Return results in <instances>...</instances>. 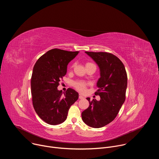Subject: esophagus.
I'll use <instances>...</instances> for the list:
<instances>
[{"label":"esophagus","instance_id":"1","mask_svg":"<svg viewBox=\"0 0 159 159\" xmlns=\"http://www.w3.org/2000/svg\"><path fill=\"white\" fill-rule=\"evenodd\" d=\"M79 99H84V98L83 97V96H82V95L79 94Z\"/></svg>","mask_w":159,"mask_h":159}]
</instances>
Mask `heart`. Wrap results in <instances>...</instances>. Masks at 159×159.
Instances as JSON below:
<instances>
[{"label":"heart","mask_w":159,"mask_h":159,"mask_svg":"<svg viewBox=\"0 0 159 159\" xmlns=\"http://www.w3.org/2000/svg\"><path fill=\"white\" fill-rule=\"evenodd\" d=\"M95 65L94 63H90V62H87L86 63V66H89V65ZM74 64L72 65V66H74ZM74 87L77 89L78 90H79V91H81V92H83L84 91V90H85L86 89V87L87 85V83L84 82V81H82V80H79V81H75L74 82Z\"/></svg>","instance_id":"1"}]
</instances>
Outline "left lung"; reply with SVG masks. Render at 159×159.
I'll list each match as a JSON object with an SVG mask.
<instances>
[{
    "mask_svg": "<svg viewBox=\"0 0 159 159\" xmlns=\"http://www.w3.org/2000/svg\"><path fill=\"white\" fill-rule=\"evenodd\" d=\"M85 53L91 57L100 69L101 77L97 83L95 95L100 101L93 99L89 106L82 112L83 121L88 126L99 128L115 119L126 99L127 74L122 61L115 55L107 52Z\"/></svg>",
    "mask_w": 159,
    "mask_h": 159,
    "instance_id": "1",
    "label": "left lung"
}]
</instances>
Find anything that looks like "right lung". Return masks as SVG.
<instances>
[{"label": "right lung", "mask_w": 159, "mask_h": 159, "mask_svg": "<svg viewBox=\"0 0 159 159\" xmlns=\"http://www.w3.org/2000/svg\"><path fill=\"white\" fill-rule=\"evenodd\" d=\"M78 53L54 48L40 57L34 66L31 79L33 105L39 117L49 125L65 121L70 106L79 98L78 93L71 88L64 93L57 89L66 74L68 63Z\"/></svg>", "instance_id": "obj_1"}]
</instances>
